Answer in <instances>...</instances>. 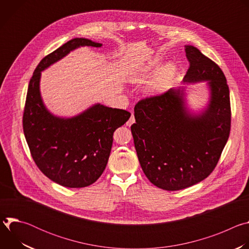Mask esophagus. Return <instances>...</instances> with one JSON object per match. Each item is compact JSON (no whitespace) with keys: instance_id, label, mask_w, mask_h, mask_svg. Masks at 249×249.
Listing matches in <instances>:
<instances>
[{"instance_id":"obj_1","label":"esophagus","mask_w":249,"mask_h":249,"mask_svg":"<svg viewBox=\"0 0 249 249\" xmlns=\"http://www.w3.org/2000/svg\"><path fill=\"white\" fill-rule=\"evenodd\" d=\"M135 123V116H134V114H132L131 115V117L129 118V120L127 121V123H126V125L127 126H131L132 124H134Z\"/></svg>"}]
</instances>
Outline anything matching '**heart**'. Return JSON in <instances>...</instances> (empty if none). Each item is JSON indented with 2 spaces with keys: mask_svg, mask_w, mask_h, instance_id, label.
Returning <instances> with one entry per match:
<instances>
[{
  "mask_svg": "<svg viewBox=\"0 0 249 249\" xmlns=\"http://www.w3.org/2000/svg\"><path fill=\"white\" fill-rule=\"evenodd\" d=\"M160 65V58L156 57L151 59L143 66L137 69L130 76V81L132 83H143L149 78ZM176 66L172 62H168L161 66L154 75L153 79L148 85L149 92L153 94L164 92L172 84L173 79L176 74Z\"/></svg>",
  "mask_w": 249,
  "mask_h": 249,
  "instance_id": "obj_1",
  "label": "heart"
}]
</instances>
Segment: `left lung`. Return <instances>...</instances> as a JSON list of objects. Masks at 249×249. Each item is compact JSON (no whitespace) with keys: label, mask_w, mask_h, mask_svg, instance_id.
Listing matches in <instances>:
<instances>
[{"label":"left lung","mask_w":249,"mask_h":249,"mask_svg":"<svg viewBox=\"0 0 249 249\" xmlns=\"http://www.w3.org/2000/svg\"><path fill=\"white\" fill-rule=\"evenodd\" d=\"M184 84L207 82L210 98L200 113L190 112L185 88L140 100L131 126L142 169L157 187L176 191L208 177L216 167L231 131L230 89L221 68L192 45Z\"/></svg>","instance_id":"left-lung-1"}]
</instances>
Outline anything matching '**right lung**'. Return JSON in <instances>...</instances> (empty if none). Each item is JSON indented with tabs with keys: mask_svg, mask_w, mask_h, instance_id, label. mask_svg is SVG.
I'll list each match as a JSON object with an SVG mask.
<instances>
[{
	"mask_svg": "<svg viewBox=\"0 0 249 249\" xmlns=\"http://www.w3.org/2000/svg\"><path fill=\"white\" fill-rule=\"evenodd\" d=\"M83 46L102 44L74 38L40 61L29 81L22 118L34 162L49 179L69 188L87 187L99 178L109 159L114 131L131 116L100 103L70 118L55 116L46 108L40 93L41 72Z\"/></svg>",
	"mask_w": 249,
	"mask_h": 249,
	"instance_id": "obj_1",
	"label": "right lung"
}]
</instances>
